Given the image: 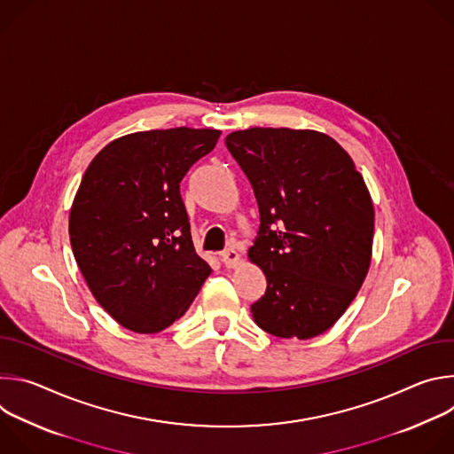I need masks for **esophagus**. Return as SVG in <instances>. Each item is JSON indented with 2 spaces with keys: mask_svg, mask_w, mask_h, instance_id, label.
Segmentation results:
<instances>
[{
  "mask_svg": "<svg viewBox=\"0 0 454 454\" xmlns=\"http://www.w3.org/2000/svg\"><path fill=\"white\" fill-rule=\"evenodd\" d=\"M221 258H223V264L230 270V268H235V266L239 264L240 254L237 253L235 247H228V249H224V251L221 253Z\"/></svg>",
  "mask_w": 454,
  "mask_h": 454,
  "instance_id": "obj_1",
  "label": "esophagus"
}]
</instances>
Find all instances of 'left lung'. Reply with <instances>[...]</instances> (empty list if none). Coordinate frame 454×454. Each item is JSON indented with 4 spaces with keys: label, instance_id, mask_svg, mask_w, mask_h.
<instances>
[{
    "label": "left lung",
    "instance_id": "1",
    "mask_svg": "<svg viewBox=\"0 0 454 454\" xmlns=\"http://www.w3.org/2000/svg\"><path fill=\"white\" fill-rule=\"evenodd\" d=\"M261 210L249 258L268 289L251 305L258 327L309 340L347 310L370 268L373 205L350 156L331 137L249 127L226 137Z\"/></svg>",
    "mask_w": 454,
    "mask_h": 454
}]
</instances>
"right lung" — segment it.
Listing matches in <instances>:
<instances>
[{"label": "right lung", "instance_id": "add662e5", "mask_svg": "<svg viewBox=\"0 0 454 454\" xmlns=\"http://www.w3.org/2000/svg\"><path fill=\"white\" fill-rule=\"evenodd\" d=\"M219 137L190 127L127 135L81 181L70 212L75 261L97 301L129 331L172 325L212 273L193 249L179 183Z\"/></svg>", "mask_w": 454, "mask_h": 454}]
</instances>
